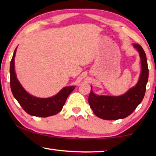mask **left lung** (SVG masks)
I'll return each mask as SVG.
<instances>
[{"instance_id":"left-lung-1","label":"left lung","mask_w":156,"mask_h":156,"mask_svg":"<svg viewBox=\"0 0 156 156\" xmlns=\"http://www.w3.org/2000/svg\"><path fill=\"white\" fill-rule=\"evenodd\" d=\"M133 47L138 51L141 59V73L138 83L120 96H97L91 89L88 101L97 117L107 120L122 119L131 115L143 100L149 78L147 60L140 44L134 43Z\"/></svg>"}]
</instances>
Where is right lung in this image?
<instances>
[{
    "label": "right lung",
    "instance_id": "add662e5",
    "mask_svg": "<svg viewBox=\"0 0 156 156\" xmlns=\"http://www.w3.org/2000/svg\"><path fill=\"white\" fill-rule=\"evenodd\" d=\"M14 50L10 63V87L13 96L26 113L37 117H48L59 113L62 110L67 97L75 89V86L66 87L56 96L48 98H41L28 94L18 80L14 69Z\"/></svg>",
    "mask_w": 156,
    "mask_h": 156
}]
</instances>
